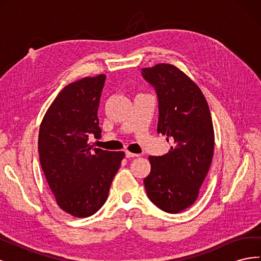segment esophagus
<instances>
[{
	"instance_id": "1",
	"label": "esophagus",
	"mask_w": 261,
	"mask_h": 261,
	"mask_svg": "<svg viewBox=\"0 0 261 261\" xmlns=\"http://www.w3.org/2000/svg\"><path fill=\"white\" fill-rule=\"evenodd\" d=\"M125 155H126V158H128V159H130V158H137V156H139L140 154H138V153H133V152H129V151H126V152H125Z\"/></svg>"
}]
</instances>
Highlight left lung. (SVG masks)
<instances>
[{"mask_svg": "<svg viewBox=\"0 0 261 261\" xmlns=\"http://www.w3.org/2000/svg\"><path fill=\"white\" fill-rule=\"evenodd\" d=\"M141 75L156 93V130L173 143L169 153L149 156L145 188L158 208L177 213L196 201L210 168L215 148L210 110L199 87L175 66L158 64L143 68Z\"/></svg>", "mask_w": 261, "mask_h": 261, "instance_id": "obj_1", "label": "left lung"}]
</instances>
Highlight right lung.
Wrapping results in <instances>:
<instances>
[{"mask_svg":"<svg viewBox=\"0 0 261 261\" xmlns=\"http://www.w3.org/2000/svg\"><path fill=\"white\" fill-rule=\"evenodd\" d=\"M106 75L85 77L67 85L46 111L39 130L40 164L62 210L85 218L108 199L123 151L93 148L99 137L98 108Z\"/></svg>","mask_w":261,"mask_h":261,"instance_id":"right-lung-1","label":"right lung"}]
</instances>
